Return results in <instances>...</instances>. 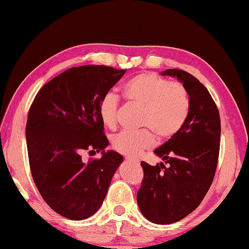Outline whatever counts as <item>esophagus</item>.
<instances>
[{"label": "esophagus", "mask_w": 249, "mask_h": 249, "mask_svg": "<svg viewBox=\"0 0 249 249\" xmlns=\"http://www.w3.org/2000/svg\"><path fill=\"white\" fill-rule=\"evenodd\" d=\"M125 160L128 161V162H134V163H138L139 162L138 160H134V158H131V157H125Z\"/></svg>", "instance_id": "1"}]
</instances>
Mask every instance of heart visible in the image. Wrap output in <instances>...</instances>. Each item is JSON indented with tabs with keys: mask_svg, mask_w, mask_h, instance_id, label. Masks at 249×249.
I'll return each mask as SVG.
<instances>
[{
	"mask_svg": "<svg viewBox=\"0 0 249 249\" xmlns=\"http://www.w3.org/2000/svg\"><path fill=\"white\" fill-rule=\"evenodd\" d=\"M123 94L129 103L142 107L141 125L151 128L160 139L176 135L189 113L190 100L186 89L181 83L169 82L156 73H139L129 79L124 84ZM118 109L119 98L115 94L109 92L100 99L99 118L109 129L116 127ZM154 143V135L148 128L135 133L123 131L112 139L113 150L130 157L140 156Z\"/></svg>",
	"mask_w": 249,
	"mask_h": 249,
	"instance_id": "obj_1",
	"label": "heart"
}]
</instances>
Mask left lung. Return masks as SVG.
I'll return each mask as SVG.
<instances>
[{
  "mask_svg": "<svg viewBox=\"0 0 249 249\" xmlns=\"http://www.w3.org/2000/svg\"><path fill=\"white\" fill-rule=\"evenodd\" d=\"M161 75L183 83L190 100L189 113L183 127L154 151L167 166L141 161L144 177L137 202L146 219L168 225L197 209L213 182L219 155L220 118L212 96L197 78L176 68Z\"/></svg>",
  "mask_w": 249,
  "mask_h": 249,
  "instance_id": "1",
  "label": "left lung"
}]
</instances>
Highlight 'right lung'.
I'll return each mask as SVG.
<instances>
[{"label":"right lung","mask_w":249,"mask_h":249,"mask_svg":"<svg viewBox=\"0 0 249 249\" xmlns=\"http://www.w3.org/2000/svg\"><path fill=\"white\" fill-rule=\"evenodd\" d=\"M125 71L71 67L46 83L31 105L25 136L32 177L46 203L68 219L97 212L123 161L119 153L105 152L109 141L98 105ZM84 150L102 151V157L84 162Z\"/></svg>","instance_id":"add662e5"}]
</instances>
